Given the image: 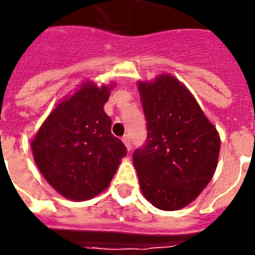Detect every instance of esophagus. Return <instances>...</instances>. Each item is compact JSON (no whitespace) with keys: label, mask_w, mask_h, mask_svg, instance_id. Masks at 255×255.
<instances>
[{"label":"esophagus","mask_w":255,"mask_h":255,"mask_svg":"<svg viewBox=\"0 0 255 255\" xmlns=\"http://www.w3.org/2000/svg\"><path fill=\"white\" fill-rule=\"evenodd\" d=\"M123 141H124V144H125V145H126V148H128V150L131 149V143H130L129 135H124V136H123Z\"/></svg>","instance_id":"obj_1"}]
</instances>
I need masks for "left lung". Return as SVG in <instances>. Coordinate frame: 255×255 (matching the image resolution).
Masks as SVG:
<instances>
[{
  "mask_svg": "<svg viewBox=\"0 0 255 255\" xmlns=\"http://www.w3.org/2000/svg\"><path fill=\"white\" fill-rule=\"evenodd\" d=\"M147 139L132 153L144 197L162 211L188 206L211 181L220 136L179 80L139 83Z\"/></svg>",
  "mask_w": 255,
  "mask_h": 255,
  "instance_id": "8db88e82",
  "label": "left lung"
}]
</instances>
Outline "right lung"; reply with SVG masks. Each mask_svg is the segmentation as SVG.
Masks as SVG:
<instances>
[{
    "instance_id": "add662e5",
    "label": "right lung",
    "mask_w": 255,
    "mask_h": 255,
    "mask_svg": "<svg viewBox=\"0 0 255 255\" xmlns=\"http://www.w3.org/2000/svg\"><path fill=\"white\" fill-rule=\"evenodd\" d=\"M107 87L87 83L51 112L31 141L38 168L49 185L71 200H87L111 182L126 147L111 132L103 111Z\"/></svg>"
}]
</instances>
